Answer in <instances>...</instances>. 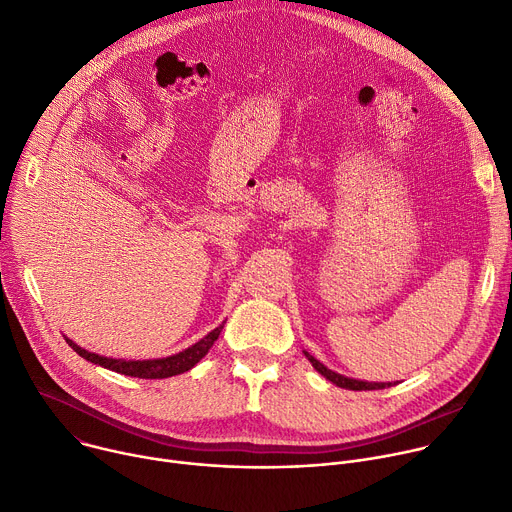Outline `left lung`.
<instances>
[{"label": "left lung", "instance_id": "left-lung-1", "mask_svg": "<svg viewBox=\"0 0 512 512\" xmlns=\"http://www.w3.org/2000/svg\"><path fill=\"white\" fill-rule=\"evenodd\" d=\"M304 355H306V359L312 363V367L318 371L320 376H324V378H327L329 382H333V384L339 386V388H345V390H382V388H390V386H392V382L384 384V382H361V380L345 378V376L337 374V371H333V369H329V367H324V365H322L316 357H312L308 351H304Z\"/></svg>", "mask_w": 512, "mask_h": 512}]
</instances>
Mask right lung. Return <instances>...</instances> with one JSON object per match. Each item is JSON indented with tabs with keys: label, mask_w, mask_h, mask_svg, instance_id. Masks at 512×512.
Wrapping results in <instances>:
<instances>
[{
	"label": "right lung",
	"mask_w": 512,
	"mask_h": 512,
	"mask_svg": "<svg viewBox=\"0 0 512 512\" xmlns=\"http://www.w3.org/2000/svg\"><path fill=\"white\" fill-rule=\"evenodd\" d=\"M222 327H224V322L220 324V327H216L212 333H208L204 339H200L196 345L183 349V351H179L175 355H169V357H163V359H143V361H138V359L136 361H132V359L126 361V359L102 357L98 353L85 351L83 347H79L77 343H73L67 337H65V341L83 359L96 363V365H102L106 369L118 371V374H124V376H130V378H143V380H163V378L179 376V374H183V371L192 369L210 351V347L218 339Z\"/></svg>",
	"instance_id": "right-lung-1"
}]
</instances>
